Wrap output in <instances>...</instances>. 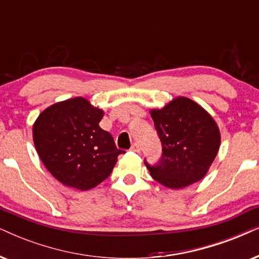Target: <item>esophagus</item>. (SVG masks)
I'll return each instance as SVG.
<instances>
[{
    "mask_svg": "<svg viewBox=\"0 0 259 259\" xmlns=\"http://www.w3.org/2000/svg\"><path fill=\"white\" fill-rule=\"evenodd\" d=\"M130 150H132V152H135V153H140L141 148H140L139 143H134V145L132 146V148H130Z\"/></svg>",
    "mask_w": 259,
    "mask_h": 259,
    "instance_id": "obj_1",
    "label": "esophagus"
}]
</instances>
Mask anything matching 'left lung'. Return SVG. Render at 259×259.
I'll return each instance as SVG.
<instances>
[{"label": "left lung", "instance_id": "8db88e82", "mask_svg": "<svg viewBox=\"0 0 259 259\" xmlns=\"http://www.w3.org/2000/svg\"><path fill=\"white\" fill-rule=\"evenodd\" d=\"M162 145L161 161L150 167L154 181L168 189H184L204 178L221 145L211 114L196 101L177 97L161 109H150Z\"/></svg>", "mask_w": 259, "mask_h": 259}]
</instances>
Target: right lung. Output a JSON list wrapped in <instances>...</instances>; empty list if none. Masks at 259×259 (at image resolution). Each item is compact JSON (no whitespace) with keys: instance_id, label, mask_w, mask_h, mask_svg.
Returning a JSON list of instances; mask_svg holds the SVG:
<instances>
[{"instance_id":"obj_1","label":"right lung","mask_w":259,"mask_h":259,"mask_svg":"<svg viewBox=\"0 0 259 259\" xmlns=\"http://www.w3.org/2000/svg\"><path fill=\"white\" fill-rule=\"evenodd\" d=\"M104 110L76 97L47 107L33 123L32 135L41 162L61 184L86 191L111 175L119 154L99 126Z\"/></svg>"}]
</instances>
